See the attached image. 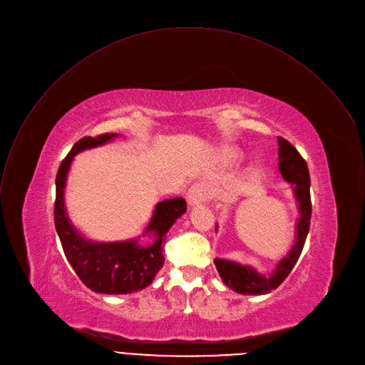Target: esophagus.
<instances>
[{"label":"esophagus","mask_w":365,"mask_h":365,"mask_svg":"<svg viewBox=\"0 0 365 365\" xmlns=\"http://www.w3.org/2000/svg\"><path fill=\"white\" fill-rule=\"evenodd\" d=\"M210 197V188L205 182H197L194 184L187 194V201L190 205H195V204H201L204 201H207Z\"/></svg>","instance_id":"obj_1"}]
</instances>
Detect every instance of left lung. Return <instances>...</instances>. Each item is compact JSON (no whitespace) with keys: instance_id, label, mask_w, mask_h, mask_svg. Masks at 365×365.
<instances>
[{"instance_id":"obj_1","label":"left lung","mask_w":365,"mask_h":365,"mask_svg":"<svg viewBox=\"0 0 365 365\" xmlns=\"http://www.w3.org/2000/svg\"><path fill=\"white\" fill-rule=\"evenodd\" d=\"M277 143L279 171L287 182L294 185V192L298 201L299 218L297 223V239L292 249L277 263L269 276L260 274L252 266H245L225 259H214V264L223 283L242 295H264L276 289L298 262L309 232L312 202L308 165L292 143L282 136L277 138Z\"/></svg>"}]
</instances>
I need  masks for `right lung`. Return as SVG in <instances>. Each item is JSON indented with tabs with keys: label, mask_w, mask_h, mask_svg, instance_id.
Instances as JSON below:
<instances>
[{
	"label": "right lung",
	"mask_w": 365,
	"mask_h": 365,
	"mask_svg": "<svg viewBox=\"0 0 365 365\" xmlns=\"http://www.w3.org/2000/svg\"><path fill=\"white\" fill-rule=\"evenodd\" d=\"M116 136V133H103L95 138L85 136L75 143L57 171L54 201V225L68 263L93 292L108 295L132 294L153 283L164 264L165 236L177 218L187 210V202L181 197L158 202L145 230V233L155 236V242L145 247L139 246L138 240L91 242L73 227L64 208V187L70 164L76 154L99 147Z\"/></svg>",
	"instance_id": "add662e5"
}]
</instances>
